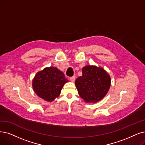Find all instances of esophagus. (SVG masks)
<instances>
[{
    "instance_id": "obj_1",
    "label": "esophagus",
    "mask_w": 145,
    "mask_h": 145,
    "mask_svg": "<svg viewBox=\"0 0 145 145\" xmlns=\"http://www.w3.org/2000/svg\"><path fill=\"white\" fill-rule=\"evenodd\" d=\"M75 80H76V77H75V76L70 77V78H69V80H70L71 82H74Z\"/></svg>"
}]
</instances>
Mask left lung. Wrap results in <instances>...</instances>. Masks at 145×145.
<instances>
[{
    "instance_id": "obj_1",
    "label": "left lung",
    "mask_w": 145,
    "mask_h": 145,
    "mask_svg": "<svg viewBox=\"0 0 145 145\" xmlns=\"http://www.w3.org/2000/svg\"><path fill=\"white\" fill-rule=\"evenodd\" d=\"M82 73L75 82L80 96L87 103L101 101L111 86L109 74L102 67L90 65L82 68Z\"/></svg>"
}]
</instances>
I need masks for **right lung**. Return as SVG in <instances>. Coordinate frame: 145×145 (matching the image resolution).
<instances>
[{"label": "right lung", "instance_id": "1", "mask_svg": "<svg viewBox=\"0 0 145 145\" xmlns=\"http://www.w3.org/2000/svg\"><path fill=\"white\" fill-rule=\"evenodd\" d=\"M68 82L64 74L55 67L44 68L39 71L32 81L36 94L43 100L51 102L59 97L63 85Z\"/></svg>", "mask_w": 145, "mask_h": 145}]
</instances>
